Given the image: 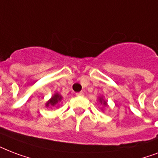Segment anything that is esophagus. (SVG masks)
I'll return each mask as SVG.
<instances>
[{"label": "esophagus", "mask_w": 158, "mask_h": 158, "mask_svg": "<svg viewBox=\"0 0 158 158\" xmlns=\"http://www.w3.org/2000/svg\"><path fill=\"white\" fill-rule=\"evenodd\" d=\"M84 93L83 92H79V93H77L76 94V96H84Z\"/></svg>", "instance_id": "34e87169"}]
</instances>
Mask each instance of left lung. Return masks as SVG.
<instances>
[{"instance_id":"left-lung-1","label":"left lung","mask_w":158,"mask_h":158,"mask_svg":"<svg viewBox=\"0 0 158 158\" xmlns=\"http://www.w3.org/2000/svg\"><path fill=\"white\" fill-rule=\"evenodd\" d=\"M98 100L99 101V103H100L101 104H102V105H103V106H104V107H108V103H107V101L104 100L103 97H98ZM102 110H103V109H102Z\"/></svg>"}]
</instances>
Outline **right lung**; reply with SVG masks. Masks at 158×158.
I'll return each mask as SVG.
<instances>
[{
  "label": "right lung",
  "instance_id": "add662e5",
  "mask_svg": "<svg viewBox=\"0 0 158 158\" xmlns=\"http://www.w3.org/2000/svg\"><path fill=\"white\" fill-rule=\"evenodd\" d=\"M62 99H63V97L60 94L55 93V94L47 101L46 103H45V106L46 107H58L59 103L62 101Z\"/></svg>",
  "mask_w": 158,
  "mask_h": 158
}]
</instances>
